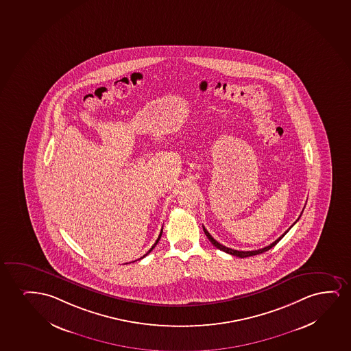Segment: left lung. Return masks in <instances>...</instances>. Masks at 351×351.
Here are the masks:
<instances>
[{"instance_id":"obj_1","label":"left lung","mask_w":351,"mask_h":351,"mask_svg":"<svg viewBox=\"0 0 351 351\" xmlns=\"http://www.w3.org/2000/svg\"><path fill=\"white\" fill-rule=\"evenodd\" d=\"M299 218H300V217H299ZM298 220H299V219H298ZM298 220H296V221H298ZM296 221H295V223H296ZM294 223H293V225H294ZM293 225H291V226H293ZM202 228H204V226H202ZM289 228H288V230H287V231H286V232L283 233V234H282V236H281V237H278V239H276V241H274V243H271V244H270V245L265 246V247H263V249H258V250H254V251L233 250V249H230V247H226V246L221 245V244H220V243H218V241H215V239H214V238L212 237V236H210V232H208V231H207V230H206L205 228H204V232H205V234H206V236H207V238H208V239H210V243H212V244H213V245L215 246V247H218L219 250L223 251V252H226V254H230V255L237 256V257H241V258H244V257H250V256L258 255V254H262V252H265V251L270 250V249H271V247H273V246L276 245V244H278V241H281V239H282V238L285 237V234H286V233H287L288 231H289Z\"/></svg>"}]
</instances>
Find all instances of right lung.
I'll return each instance as SVG.
<instances>
[{
    "mask_svg": "<svg viewBox=\"0 0 351 351\" xmlns=\"http://www.w3.org/2000/svg\"><path fill=\"white\" fill-rule=\"evenodd\" d=\"M162 232H163V228H162V231H160V236H158V238H157V241H156L155 244H154V245H152V247H151L150 250L147 251V252H146L145 255L143 256V257H141V258H139V260H141V258H144V257H145V256H147V255H149V254H150L151 251H152V249H155V246L157 245V243H158V241H160V236H162Z\"/></svg>",
    "mask_w": 351,
    "mask_h": 351,
    "instance_id": "obj_1",
    "label": "right lung"
}]
</instances>
